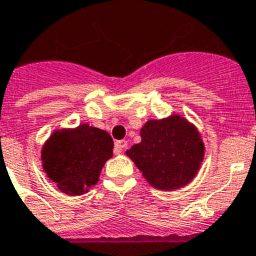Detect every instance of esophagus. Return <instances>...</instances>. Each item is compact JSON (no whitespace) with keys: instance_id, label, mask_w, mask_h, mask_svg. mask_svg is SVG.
I'll return each instance as SVG.
<instances>
[{"instance_id":"34e87169","label":"esophagus","mask_w":256,"mask_h":256,"mask_svg":"<svg viewBox=\"0 0 256 256\" xmlns=\"http://www.w3.org/2000/svg\"><path fill=\"white\" fill-rule=\"evenodd\" d=\"M126 145H128V142L126 141H124V140H120V141H116L115 142V152H122L124 149L126 148Z\"/></svg>"}]
</instances>
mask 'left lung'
Instances as JSON below:
<instances>
[{
  "label": "left lung",
  "instance_id": "1",
  "mask_svg": "<svg viewBox=\"0 0 256 256\" xmlns=\"http://www.w3.org/2000/svg\"><path fill=\"white\" fill-rule=\"evenodd\" d=\"M141 138L126 155L152 186L174 190L193 180L204 148L200 133L188 120L178 115L149 120L141 128Z\"/></svg>",
  "mask_w": 256,
  "mask_h": 256
}]
</instances>
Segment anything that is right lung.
<instances>
[{"mask_svg":"<svg viewBox=\"0 0 256 256\" xmlns=\"http://www.w3.org/2000/svg\"><path fill=\"white\" fill-rule=\"evenodd\" d=\"M112 148L106 130L88 124L56 132L42 149L44 170L63 193L80 196L97 182Z\"/></svg>","mask_w":256,"mask_h":256,"instance_id":"right-lung-1","label":"right lung"}]
</instances>
